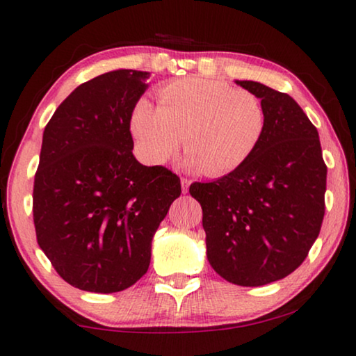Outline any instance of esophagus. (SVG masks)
I'll use <instances>...</instances> for the list:
<instances>
[{
	"mask_svg": "<svg viewBox=\"0 0 356 356\" xmlns=\"http://www.w3.org/2000/svg\"><path fill=\"white\" fill-rule=\"evenodd\" d=\"M179 181H181V189H183V193H188L189 186H191V179H188V178H181V179H179Z\"/></svg>",
	"mask_w": 356,
	"mask_h": 356,
	"instance_id": "esophagus-1",
	"label": "esophagus"
}]
</instances>
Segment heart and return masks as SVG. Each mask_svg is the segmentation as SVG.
Returning a JSON list of instances; mask_svg holds the SVG:
<instances>
[{
  "mask_svg": "<svg viewBox=\"0 0 356 356\" xmlns=\"http://www.w3.org/2000/svg\"><path fill=\"white\" fill-rule=\"evenodd\" d=\"M129 129L145 163L168 162L183 138V167L222 177L254 154L266 131V110L250 90L186 77L160 87L157 106L140 99L131 111Z\"/></svg>",
  "mask_w": 356,
  "mask_h": 356,
  "instance_id": "b5f03b06",
  "label": "heart"
}]
</instances>
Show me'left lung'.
<instances>
[{
    "label": "left lung",
    "instance_id": "left-lung-1",
    "mask_svg": "<svg viewBox=\"0 0 356 356\" xmlns=\"http://www.w3.org/2000/svg\"><path fill=\"white\" fill-rule=\"evenodd\" d=\"M266 110L254 154L212 183H193L202 207L207 259L218 275L261 286L290 275L319 235L327 167L319 134L289 94L261 82L235 81Z\"/></svg>",
    "mask_w": 356,
    "mask_h": 356
}]
</instances>
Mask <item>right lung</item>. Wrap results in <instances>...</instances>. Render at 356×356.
Listing matches in <instances>:
<instances>
[{"label":"right lung","mask_w":356,"mask_h":356,"mask_svg":"<svg viewBox=\"0 0 356 356\" xmlns=\"http://www.w3.org/2000/svg\"><path fill=\"white\" fill-rule=\"evenodd\" d=\"M149 72L116 70L76 87L43 131L33 181L38 246L67 284L94 293L134 285L181 194L177 175L133 155L129 118Z\"/></svg>","instance_id":"right-lung-1"}]
</instances>
